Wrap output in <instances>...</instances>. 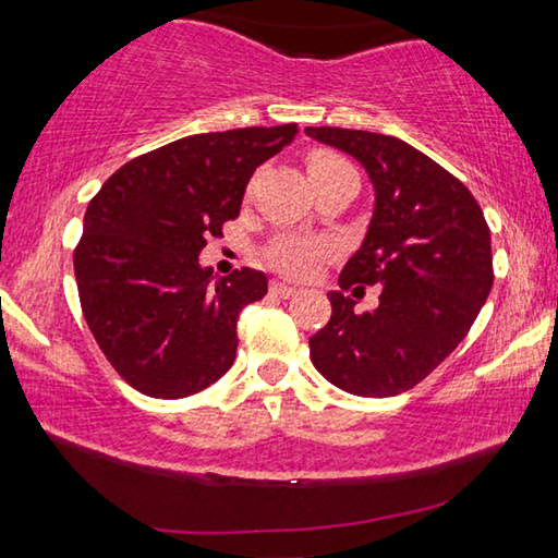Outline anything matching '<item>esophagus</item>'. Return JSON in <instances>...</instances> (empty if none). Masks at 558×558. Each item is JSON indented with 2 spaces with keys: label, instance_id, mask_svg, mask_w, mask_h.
<instances>
[{
  "label": "esophagus",
  "instance_id": "34e87169",
  "mask_svg": "<svg viewBox=\"0 0 558 558\" xmlns=\"http://www.w3.org/2000/svg\"><path fill=\"white\" fill-rule=\"evenodd\" d=\"M270 292L276 298H292V295H298V288H292V286H286V282H270Z\"/></svg>",
  "mask_w": 558,
  "mask_h": 558
}]
</instances>
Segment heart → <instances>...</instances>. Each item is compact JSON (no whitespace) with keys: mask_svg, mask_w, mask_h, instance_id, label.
I'll return each instance as SVG.
<instances>
[{"mask_svg":"<svg viewBox=\"0 0 558 558\" xmlns=\"http://www.w3.org/2000/svg\"><path fill=\"white\" fill-rule=\"evenodd\" d=\"M347 167V162L335 153L317 149L307 157L310 174L329 172V169ZM332 243L323 239H307V235H280L266 251V260L272 268L288 278H307L313 276L323 260L332 256Z\"/></svg>","mask_w":558,"mask_h":558,"instance_id":"heart-1","label":"heart"}]
</instances>
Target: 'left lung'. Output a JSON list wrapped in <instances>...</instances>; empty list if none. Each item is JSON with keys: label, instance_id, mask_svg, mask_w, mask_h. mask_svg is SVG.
Returning a JSON list of instances; mask_svg holds the SVG:
<instances>
[{"label": "left lung", "instance_id": "1", "mask_svg": "<svg viewBox=\"0 0 558 558\" xmlns=\"http://www.w3.org/2000/svg\"><path fill=\"white\" fill-rule=\"evenodd\" d=\"M342 149L374 184L369 231L329 292L332 317L310 337L315 369L354 396L413 389L456 349L493 290L485 214L448 169L399 137L366 130L305 128ZM383 288L380 307L356 314L344 289Z\"/></svg>", "mask_w": 558, "mask_h": 558}]
</instances>
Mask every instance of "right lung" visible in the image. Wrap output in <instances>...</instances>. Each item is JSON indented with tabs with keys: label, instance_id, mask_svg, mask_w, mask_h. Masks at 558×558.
<instances>
[{
	"label": "right lung",
	"instance_id": "add662e5",
	"mask_svg": "<svg viewBox=\"0 0 558 558\" xmlns=\"http://www.w3.org/2000/svg\"><path fill=\"white\" fill-rule=\"evenodd\" d=\"M298 125L174 140L122 165L93 196L73 270L83 317L132 389L184 399L231 369L235 323L268 292L260 270L216 278L199 253L241 211L245 184Z\"/></svg>",
	"mask_w": 558,
	"mask_h": 558
}]
</instances>
